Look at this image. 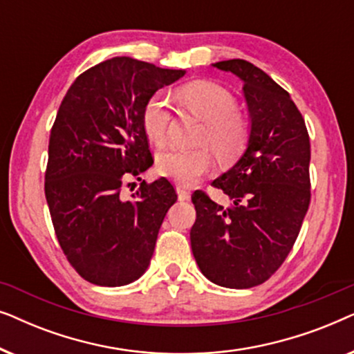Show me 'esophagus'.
Here are the masks:
<instances>
[{"label":"esophagus","mask_w":354,"mask_h":354,"mask_svg":"<svg viewBox=\"0 0 354 354\" xmlns=\"http://www.w3.org/2000/svg\"><path fill=\"white\" fill-rule=\"evenodd\" d=\"M177 195L180 201H187L188 198H190V192L185 190V188H182V187H177Z\"/></svg>","instance_id":"obj_1"}]
</instances>
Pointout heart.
I'll list each match as a JSON object with an SVG mask.
<instances>
[{"label":"heart","instance_id":"heart-1","mask_svg":"<svg viewBox=\"0 0 354 354\" xmlns=\"http://www.w3.org/2000/svg\"><path fill=\"white\" fill-rule=\"evenodd\" d=\"M183 108L206 122L201 142L209 143L221 158H232L245 147L248 140V124L239 111L234 95L212 82H192L178 91ZM147 137L161 145L167 137L171 124V104L162 93L153 95L147 101L142 114ZM156 167L161 176L178 185L192 187L212 172L214 159L206 148L182 149L166 148L156 156Z\"/></svg>","mask_w":354,"mask_h":354}]
</instances>
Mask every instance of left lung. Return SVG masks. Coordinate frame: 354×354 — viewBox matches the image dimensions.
Listing matches in <instances>:
<instances>
[{"instance_id":"1","label":"left lung","mask_w":354,"mask_h":354,"mask_svg":"<svg viewBox=\"0 0 354 354\" xmlns=\"http://www.w3.org/2000/svg\"><path fill=\"white\" fill-rule=\"evenodd\" d=\"M212 66L243 82L251 127L243 156L212 182L232 205H217L201 190L192 195V251L211 282L251 288L275 274L301 229L311 201V145L288 91L264 71L245 59Z\"/></svg>"}]
</instances>
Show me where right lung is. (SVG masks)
<instances>
[{
    "instance_id": "obj_1",
    "label": "right lung",
    "mask_w": 354,
    "mask_h": 354,
    "mask_svg": "<svg viewBox=\"0 0 354 354\" xmlns=\"http://www.w3.org/2000/svg\"><path fill=\"white\" fill-rule=\"evenodd\" d=\"M183 75L113 57L77 77L62 100L48 145L45 196L67 261L90 283L122 287L148 269L177 193L164 177L143 180L130 200L122 187L153 164L145 104Z\"/></svg>"
}]
</instances>
